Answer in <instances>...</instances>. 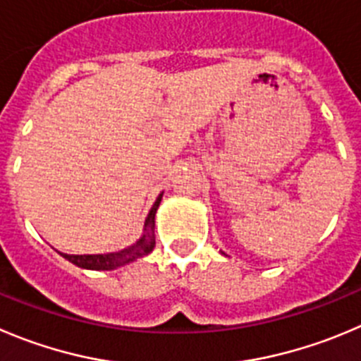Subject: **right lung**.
<instances>
[{
  "label": "right lung",
  "instance_id": "right-lung-1",
  "mask_svg": "<svg viewBox=\"0 0 361 361\" xmlns=\"http://www.w3.org/2000/svg\"><path fill=\"white\" fill-rule=\"evenodd\" d=\"M163 193L157 197V200L154 202L152 209H150L149 216L145 219V234L140 239L136 245L129 246V248L122 250L118 253H108V255H61L67 260H71L75 266L85 267V269H95V271H109L115 269V267L123 266L127 262H133V260L140 259V257L147 255L154 250L156 246V235H154V218H156V211L159 207V202Z\"/></svg>",
  "mask_w": 361,
  "mask_h": 361
}]
</instances>
